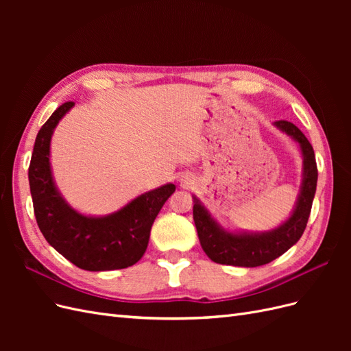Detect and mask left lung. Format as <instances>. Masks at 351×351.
<instances>
[{"label":"left lung","mask_w":351,"mask_h":351,"mask_svg":"<svg viewBox=\"0 0 351 351\" xmlns=\"http://www.w3.org/2000/svg\"><path fill=\"white\" fill-rule=\"evenodd\" d=\"M277 129L299 145L302 164V184L290 217L278 227L268 231L253 232L246 230H227L210 215L199 197H193V219L200 246L210 261L232 267L254 268L280 258L300 240L311 215L316 192L317 168L313 147L293 123L280 120L272 123Z\"/></svg>","instance_id":"1"}]
</instances>
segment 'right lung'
Returning a JSON list of instances; mask_svg holds the SVG:
<instances>
[{
    "label": "right lung",
    "instance_id": "right-lung-1",
    "mask_svg": "<svg viewBox=\"0 0 351 351\" xmlns=\"http://www.w3.org/2000/svg\"><path fill=\"white\" fill-rule=\"evenodd\" d=\"M74 102L62 104L36 136L29 167V186L39 230L60 254L84 271L129 268L141 261L151 228L173 183L134 197L108 215H86L74 209L58 190L51 167V139Z\"/></svg>",
    "mask_w": 351,
    "mask_h": 351
}]
</instances>
